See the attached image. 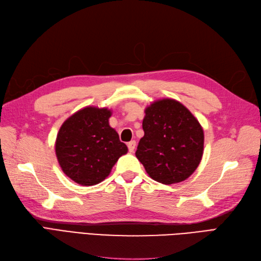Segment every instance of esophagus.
Segmentation results:
<instances>
[{"instance_id":"esophagus-1","label":"esophagus","mask_w":261,"mask_h":261,"mask_svg":"<svg viewBox=\"0 0 261 261\" xmlns=\"http://www.w3.org/2000/svg\"><path fill=\"white\" fill-rule=\"evenodd\" d=\"M127 147H128L129 152H134V150H135V147H136V141L135 140H130L129 143L127 144Z\"/></svg>"}]
</instances>
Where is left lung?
Listing matches in <instances>:
<instances>
[{
    "label": "left lung",
    "mask_w": 261,
    "mask_h": 261,
    "mask_svg": "<svg viewBox=\"0 0 261 261\" xmlns=\"http://www.w3.org/2000/svg\"><path fill=\"white\" fill-rule=\"evenodd\" d=\"M144 137L136 150L148 175L171 185L183 181L198 168L203 153V129L180 102L161 99L146 108Z\"/></svg>",
    "instance_id": "8db88e82"
}]
</instances>
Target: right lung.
Wrapping results in <instances>:
<instances>
[{
  "label": "right lung",
  "instance_id": "right-lung-1",
  "mask_svg": "<svg viewBox=\"0 0 261 261\" xmlns=\"http://www.w3.org/2000/svg\"><path fill=\"white\" fill-rule=\"evenodd\" d=\"M111 110L86 107L63 123L55 140L60 167L75 183L99 184L128 149L109 125Z\"/></svg>",
  "mask_w": 261,
  "mask_h": 261
}]
</instances>
